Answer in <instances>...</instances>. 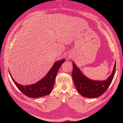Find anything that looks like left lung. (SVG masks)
Masks as SVG:
<instances>
[{
	"label": "left lung",
	"mask_w": 123,
	"mask_h": 123,
	"mask_svg": "<svg viewBox=\"0 0 123 123\" xmlns=\"http://www.w3.org/2000/svg\"><path fill=\"white\" fill-rule=\"evenodd\" d=\"M72 79L78 92L83 97L96 98L100 97L110 86L116 72V62L111 75L105 80H93L86 77L72 62Z\"/></svg>",
	"instance_id": "obj_1"
}]
</instances>
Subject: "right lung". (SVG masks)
I'll return each mask as SVG.
<instances>
[{"instance_id": "1", "label": "right lung", "mask_w": 123, "mask_h": 123, "mask_svg": "<svg viewBox=\"0 0 123 123\" xmlns=\"http://www.w3.org/2000/svg\"><path fill=\"white\" fill-rule=\"evenodd\" d=\"M64 62V59L56 62L44 77L35 84L32 85L23 86L18 84L13 79L10 72L9 73L14 83L21 92L29 98H38L51 93L54 86L58 71Z\"/></svg>"}]
</instances>
